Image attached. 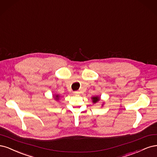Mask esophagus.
<instances>
[{"label":"esophagus","instance_id":"34e87169","mask_svg":"<svg viewBox=\"0 0 157 157\" xmlns=\"http://www.w3.org/2000/svg\"><path fill=\"white\" fill-rule=\"evenodd\" d=\"M79 94V91H74V94L77 95V94Z\"/></svg>","mask_w":157,"mask_h":157}]
</instances>
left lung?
I'll list each match as a JSON object with an SVG mask.
<instances>
[{
    "mask_svg": "<svg viewBox=\"0 0 157 157\" xmlns=\"http://www.w3.org/2000/svg\"><path fill=\"white\" fill-rule=\"evenodd\" d=\"M91 99H92L93 102L94 104H95V103H97V102H99L100 100V97H98V96H94V97H91ZM102 105H103V104H102Z\"/></svg>",
    "mask_w": 157,
    "mask_h": 157,
    "instance_id": "left-lung-1",
    "label": "left lung"
}]
</instances>
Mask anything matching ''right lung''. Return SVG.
I'll list each match as a JSON object with an SVG mask.
<instances>
[{"label":"right lung","instance_id":"right-lung-1","mask_svg":"<svg viewBox=\"0 0 157 157\" xmlns=\"http://www.w3.org/2000/svg\"><path fill=\"white\" fill-rule=\"evenodd\" d=\"M53 98H54L55 100H59V98H60L59 94H55V95H53Z\"/></svg>","mask_w":157,"mask_h":157}]
</instances>
